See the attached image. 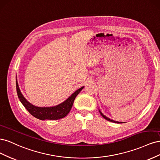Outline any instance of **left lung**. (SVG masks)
I'll list each match as a JSON object with an SVG mask.
<instances>
[{
    "label": "left lung",
    "instance_id": "obj_1",
    "mask_svg": "<svg viewBox=\"0 0 160 160\" xmlns=\"http://www.w3.org/2000/svg\"><path fill=\"white\" fill-rule=\"evenodd\" d=\"M99 113H100V114L101 115V116H102V117L104 118V119H105L106 120H108V121H109V122H114V123H124V122H116V121H114V120H112V119H111L110 118H108V117H106V116L105 115H103V113L101 112V111L99 109Z\"/></svg>",
    "mask_w": 160,
    "mask_h": 160
}]
</instances>
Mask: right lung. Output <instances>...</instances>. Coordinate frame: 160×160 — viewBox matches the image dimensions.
Returning <instances> with one entry per match:
<instances>
[{
    "label": "right lung",
    "instance_id": "right-lung-1",
    "mask_svg": "<svg viewBox=\"0 0 160 160\" xmlns=\"http://www.w3.org/2000/svg\"><path fill=\"white\" fill-rule=\"evenodd\" d=\"M16 87L18 99L24 107L32 116L41 120H57L65 118L71 111L77 95L84 88V86L81 87L61 103L52 106V107H38L31 103L23 96L19 89L17 80L16 81Z\"/></svg>",
    "mask_w": 160,
    "mask_h": 160
}]
</instances>
